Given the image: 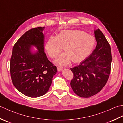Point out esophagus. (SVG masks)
<instances>
[{"label":"esophagus","instance_id":"obj_1","mask_svg":"<svg viewBox=\"0 0 123 123\" xmlns=\"http://www.w3.org/2000/svg\"><path fill=\"white\" fill-rule=\"evenodd\" d=\"M57 69H58V71L60 72V71H62V69H63V67L62 66H58L57 67Z\"/></svg>","mask_w":123,"mask_h":123}]
</instances>
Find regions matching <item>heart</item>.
<instances>
[{"label": "heart", "instance_id": "heart-1", "mask_svg": "<svg viewBox=\"0 0 123 123\" xmlns=\"http://www.w3.org/2000/svg\"><path fill=\"white\" fill-rule=\"evenodd\" d=\"M96 44V39L91 34L80 30H64L57 36H51L46 44V50L51 58H56L64 49L55 62L67 65L73 62H81L91 54Z\"/></svg>", "mask_w": 123, "mask_h": 123}]
</instances>
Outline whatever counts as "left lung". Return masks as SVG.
<instances>
[{
	"mask_svg": "<svg viewBox=\"0 0 123 123\" xmlns=\"http://www.w3.org/2000/svg\"><path fill=\"white\" fill-rule=\"evenodd\" d=\"M96 49L78 66L71 68L74 74L71 86L77 96L89 98L98 93L109 78L112 61L111 48L99 29L94 30Z\"/></svg>",
	"mask_w": 123,
	"mask_h": 123,
	"instance_id": "left-lung-1",
	"label": "left lung"
}]
</instances>
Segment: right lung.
Masks as SVG:
<instances>
[{"instance_id":"right-lung-1","label":"right lung","mask_w":123,"mask_h":123,"mask_svg":"<svg viewBox=\"0 0 123 123\" xmlns=\"http://www.w3.org/2000/svg\"><path fill=\"white\" fill-rule=\"evenodd\" d=\"M44 28L36 27L25 32L15 44L10 61L14 86L22 94L32 98L46 94L57 72L56 66L44 52ZM33 46L37 51L33 50Z\"/></svg>"}]
</instances>
